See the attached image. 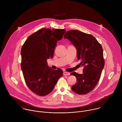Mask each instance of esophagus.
<instances>
[{"label":"esophagus","mask_w":122,"mask_h":122,"mask_svg":"<svg viewBox=\"0 0 122 122\" xmlns=\"http://www.w3.org/2000/svg\"><path fill=\"white\" fill-rule=\"evenodd\" d=\"M63 75L64 76H66V75H70V73L69 72H66V71H64L63 72Z\"/></svg>","instance_id":"esophagus-1"}]
</instances>
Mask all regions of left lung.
<instances>
[{
  "label": "left lung",
  "instance_id": "1",
  "mask_svg": "<svg viewBox=\"0 0 122 122\" xmlns=\"http://www.w3.org/2000/svg\"><path fill=\"white\" fill-rule=\"evenodd\" d=\"M73 44L77 50V59L83 67L82 74L71 73L77 82L71 87L72 90L79 95L91 92L97 84L104 67L103 49L91 35L77 30L67 31L64 36Z\"/></svg>",
  "mask_w": 122,
  "mask_h": 122
}]
</instances>
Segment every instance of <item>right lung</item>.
<instances>
[{
    "mask_svg": "<svg viewBox=\"0 0 122 122\" xmlns=\"http://www.w3.org/2000/svg\"><path fill=\"white\" fill-rule=\"evenodd\" d=\"M65 32L64 29H41L29 36L22 47L24 77L28 87L39 96L50 94L63 76L62 69H51L47 60L53 57L56 43Z\"/></svg>",
    "mask_w": 122,
    "mask_h": 122,
    "instance_id": "add662e5",
    "label": "right lung"
}]
</instances>
